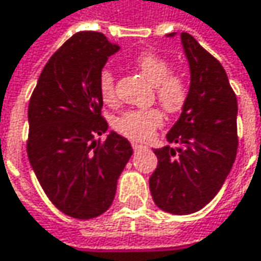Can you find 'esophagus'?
I'll list each match as a JSON object with an SVG mask.
<instances>
[{"mask_svg": "<svg viewBox=\"0 0 261 261\" xmlns=\"http://www.w3.org/2000/svg\"><path fill=\"white\" fill-rule=\"evenodd\" d=\"M132 148L137 151V150H141V148H144V145L142 144H138V142H132Z\"/></svg>", "mask_w": 261, "mask_h": 261, "instance_id": "34e87169", "label": "esophagus"}]
</instances>
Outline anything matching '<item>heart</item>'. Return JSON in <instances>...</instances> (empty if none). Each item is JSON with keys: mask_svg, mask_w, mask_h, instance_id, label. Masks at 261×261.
Here are the masks:
<instances>
[{"mask_svg": "<svg viewBox=\"0 0 261 261\" xmlns=\"http://www.w3.org/2000/svg\"><path fill=\"white\" fill-rule=\"evenodd\" d=\"M135 66L140 72L154 86V95L160 105L168 113H178L189 96V86L184 77L171 72L168 61L153 53L141 55L135 59ZM98 87L103 102L116 101V80L110 69H103L98 79ZM163 116L158 108L127 110L117 116L113 121V127L134 141H147L162 126Z\"/></svg>", "mask_w": 261, "mask_h": 261, "instance_id": "obj_1", "label": "heart"}]
</instances>
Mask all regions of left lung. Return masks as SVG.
I'll return each mask as SVG.
<instances>
[{"label": "left lung", "mask_w": 261, "mask_h": 261, "mask_svg": "<svg viewBox=\"0 0 261 261\" xmlns=\"http://www.w3.org/2000/svg\"><path fill=\"white\" fill-rule=\"evenodd\" d=\"M175 32L168 34L174 37ZM190 65V89L181 116L156 148L150 192L160 210L193 214L223 187L238 150V101L221 64L195 38L181 32Z\"/></svg>", "instance_id": "8db88e82"}]
</instances>
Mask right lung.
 I'll return each instance as SVG.
<instances>
[{
  "mask_svg": "<svg viewBox=\"0 0 261 261\" xmlns=\"http://www.w3.org/2000/svg\"><path fill=\"white\" fill-rule=\"evenodd\" d=\"M119 48L101 32L74 34L48 59L29 99V163L51 203L72 218H95L111 206L134 153L116 132L95 140L108 129L98 79Z\"/></svg>",
  "mask_w": 261,
  "mask_h": 261,
  "instance_id": "1",
  "label": "right lung"
}]
</instances>
